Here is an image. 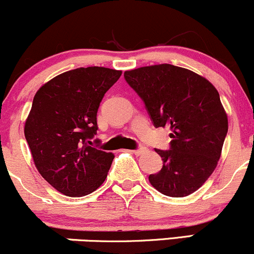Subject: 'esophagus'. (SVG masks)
<instances>
[{
    "label": "esophagus",
    "instance_id": "esophagus-1",
    "mask_svg": "<svg viewBox=\"0 0 254 254\" xmlns=\"http://www.w3.org/2000/svg\"><path fill=\"white\" fill-rule=\"evenodd\" d=\"M132 152L134 153V155H136V156H139V155H142V153H145V152H146V147H144V146H141V147H138V149L133 150Z\"/></svg>",
    "mask_w": 254,
    "mask_h": 254
}]
</instances>
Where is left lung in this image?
<instances>
[{
  "label": "left lung",
  "mask_w": 254,
  "mask_h": 254,
  "mask_svg": "<svg viewBox=\"0 0 254 254\" xmlns=\"http://www.w3.org/2000/svg\"><path fill=\"white\" fill-rule=\"evenodd\" d=\"M125 79L144 102L156 128L170 126V149L155 151L163 167L150 184L168 196L192 194L210 178L228 132L218 91L207 79L173 64L126 70Z\"/></svg>",
  "instance_id": "8db88e82"
}]
</instances>
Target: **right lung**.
Segmentation results:
<instances>
[{
	"instance_id": "1",
	"label": "right lung",
	"mask_w": 254,
	"mask_h": 254,
	"mask_svg": "<svg viewBox=\"0 0 254 254\" xmlns=\"http://www.w3.org/2000/svg\"><path fill=\"white\" fill-rule=\"evenodd\" d=\"M121 74L104 67L76 68L35 95L25 138L39 174L62 194L87 195L107 179L114 155L89 144L98 129L99 104Z\"/></svg>"
}]
</instances>
